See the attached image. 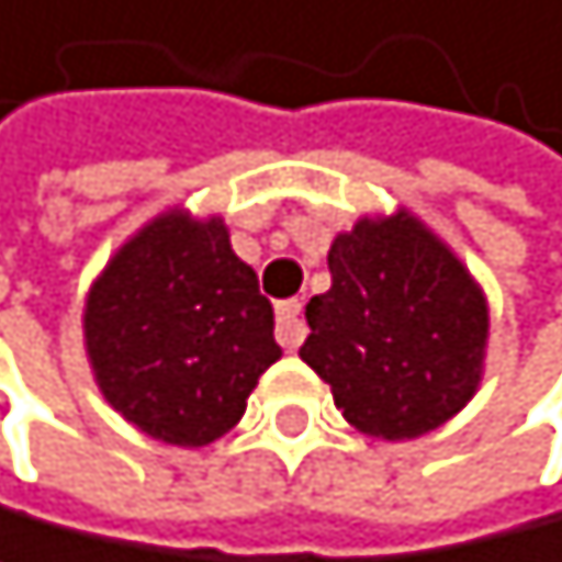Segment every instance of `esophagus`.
Masks as SVG:
<instances>
[{
  "label": "esophagus",
  "mask_w": 562,
  "mask_h": 562,
  "mask_svg": "<svg viewBox=\"0 0 562 562\" xmlns=\"http://www.w3.org/2000/svg\"><path fill=\"white\" fill-rule=\"evenodd\" d=\"M276 337L286 351H297L304 340V323H301V301H279L276 304Z\"/></svg>",
  "instance_id": "obj_1"
}]
</instances>
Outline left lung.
Returning <instances> with one entry per match:
<instances>
[{
  "label": "left lung",
  "mask_w": 562,
  "mask_h": 562,
  "mask_svg": "<svg viewBox=\"0 0 562 562\" xmlns=\"http://www.w3.org/2000/svg\"><path fill=\"white\" fill-rule=\"evenodd\" d=\"M333 286L308 301L301 358L355 430L413 441L481 387L487 297L413 211L366 214L329 247Z\"/></svg>",
  "instance_id": "8db88e82"
}]
</instances>
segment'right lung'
Masks as SVG:
<instances>
[{
  "label": "right lung",
  "mask_w": 562,
  "mask_h": 562,
  "mask_svg": "<svg viewBox=\"0 0 562 562\" xmlns=\"http://www.w3.org/2000/svg\"><path fill=\"white\" fill-rule=\"evenodd\" d=\"M258 276L218 214L168 207L117 247L85 297V355L110 405L146 437L204 448L247 413L283 351Z\"/></svg>",
  "instance_id": "right-lung-1"
}]
</instances>
